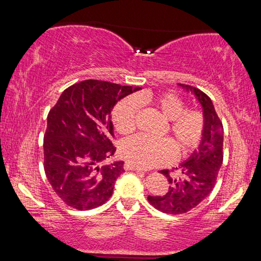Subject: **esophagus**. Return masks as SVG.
<instances>
[{
  "instance_id": "esophagus-1",
  "label": "esophagus",
  "mask_w": 261,
  "mask_h": 261,
  "mask_svg": "<svg viewBox=\"0 0 261 261\" xmlns=\"http://www.w3.org/2000/svg\"><path fill=\"white\" fill-rule=\"evenodd\" d=\"M124 169L125 170H135V171H137V173H145L144 169H141V168H139V167H136L134 165H131L130 162L124 163Z\"/></svg>"
}]
</instances>
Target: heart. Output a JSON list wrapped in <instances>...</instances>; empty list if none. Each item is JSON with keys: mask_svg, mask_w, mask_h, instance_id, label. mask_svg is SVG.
<instances>
[{"mask_svg": "<svg viewBox=\"0 0 261 261\" xmlns=\"http://www.w3.org/2000/svg\"><path fill=\"white\" fill-rule=\"evenodd\" d=\"M139 107H148L167 120L165 132L169 138L151 140L141 136L124 139L120 144L121 156L139 168L167 165L174 160L176 147L179 155H187L198 147L204 136L205 116L200 110L184 108V101L174 93H139L121 101L113 112L114 127L118 134L129 135L136 130Z\"/></svg>", "mask_w": 261, "mask_h": 261, "instance_id": "1", "label": "heart"}]
</instances>
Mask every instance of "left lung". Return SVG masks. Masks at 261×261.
<instances>
[{"label": "left lung", "instance_id": "obj_1", "mask_svg": "<svg viewBox=\"0 0 261 261\" xmlns=\"http://www.w3.org/2000/svg\"><path fill=\"white\" fill-rule=\"evenodd\" d=\"M196 95L205 116V131L198 149L174 170H161L170 187L163 196H148L153 207L167 214H183L205 199L214 189L223 162V125L211 98L199 88L179 84Z\"/></svg>", "mask_w": 261, "mask_h": 261}]
</instances>
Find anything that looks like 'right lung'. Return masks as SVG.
Here are the masks:
<instances>
[{"instance_id": "right-lung-1", "label": "right lung", "mask_w": 261, "mask_h": 261, "mask_svg": "<svg viewBox=\"0 0 261 261\" xmlns=\"http://www.w3.org/2000/svg\"><path fill=\"white\" fill-rule=\"evenodd\" d=\"M138 90L88 79L64 90L50 109L43 137V168L64 204L87 211L112 197L124 162L103 165L116 151L110 112L117 101Z\"/></svg>"}]
</instances>
